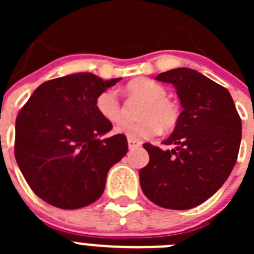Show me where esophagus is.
<instances>
[{
  "label": "esophagus",
  "mask_w": 254,
  "mask_h": 254,
  "mask_svg": "<svg viewBox=\"0 0 254 254\" xmlns=\"http://www.w3.org/2000/svg\"><path fill=\"white\" fill-rule=\"evenodd\" d=\"M142 145V142L140 141H136V140H132V138H128V147L129 150H133V149H137Z\"/></svg>",
  "instance_id": "1"
}]
</instances>
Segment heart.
Masks as SVG:
<instances>
[{"instance_id": "heart-1", "label": "heart", "mask_w": 254, "mask_h": 254, "mask_svg": "<svg viewBox=\"0 0 254 254\" xmlns=\"http://www.w3.org/2000/svg\"><path fill=\"white\" fill-rule=\"evenodd\" d=\"M126 93L131 98L143 100L138 112L137 122H123L116 128L117 133L125 134L136 141L154 137L159 131H172L179 121L178 105L167 98V90L163 85L150 78H134L126 85ZM96 112L111 123H118L123 120L125 109L117 93L105 89L95 99Z\"/></svg>"}]
</instances>
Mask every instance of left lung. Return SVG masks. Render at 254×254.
I'll return each mask as SVG.
<instances>
[{
  "label": "left lung",
  "mask_w": 254,
  "mask_h": 254,
  "mask_svg": "<svg viewBox=\"0 0 254 254\" xmlns=\"http://www.w3.org/2000/svg\"><path fill=\"white\" fill-rule=\"evenodd\" d=\"M177 89L183 111L161 150L143 143L149 164L138 173L145 196L155 205L188 210L216 193L230 176L242 140V120L225 87L194 69L156 76Z\"/></svg>",
  "instance_id": "obj_1"
}]
</instances>
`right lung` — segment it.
<instances>
[{
  "instance_id": "obj_1",
  "label": "right lung",
  "mask_w": 254,
  "mask_h": 254,
  "mask_svg": "<svg viewBox=\"0 0 254 254\" xmlns=\"http://www.w3.org/2000/svg\"><path fill=\"white\" fill-rule=\"evenodd\" d=\"M120 78L90 72L53 78L38 86L21 108L15 127V159L38 197L75 210L95 202L107 174L128 151L125 134L100 140L112 129L95 99Z\"/></svg>"
}]
</instances>
